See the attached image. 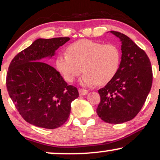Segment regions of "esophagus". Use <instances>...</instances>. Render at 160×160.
I'll return each mask as SVG.
<instances>
[{
    "instance_id": "1",
    "label": "esophagus",
    "mask_w": 160,
    "mask_h": 160,
    "mask_svg": "<svg viewBox=\"0 0 160 160\" xmlns=\"http://www.w3.org/2000/svg\"><path fill=\"white\" fill-rule=\"evenodd\" d=\"M78 92H79L81 96H84V95H86V94L88 92V91L84 89H78Z\"/></svg>"
}]
</instances>
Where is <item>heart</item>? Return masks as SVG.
Masks as SVG:
<instances>
[{
    "mask_svg": "<svg viewBox=\"0 0 160 160\" xmlns=\"http://www.w3.org/2000/svg\"><path fill=\"white\" fill-rule=\"evenodd\" d=\"M67 50L68 53L57 56L56 67L68 82L75 81L83 70L81 82L84 85L102 86L116 76L119 68L121 52L116 44L84 39L72 43Z\"/></svg>",
    "mask_w": 160,
    "mask_h": 160,
    "instance_id": "heart-1",
    "label": "heart"
}]
</instances>
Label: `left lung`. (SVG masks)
I'll return each mask as SVG.
<instances>
[{
  "label": "left lung",
  "instance_id": "1",
  "mask_svg": "<svg viewBox=\"0 0 160 160\" xmlns=\"http://www.w3.org/2000/svg\"><path fill=\"white\" fill-rule=\"evenodd\" d=\"M110 32L121 41L122 60L116 76L98 90L96 113L104 122L120 124L133 119L142 108L152 85V68L145 51L129 37Z\"/></svg>",
  "mask_w": 160,
  "mask_h": 160
}]
</instances>
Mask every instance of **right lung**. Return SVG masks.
Wrapping results in <instances>:
<instances>
[{"label": "right lung", "mask_w": 160, "mask_h": 160, "mask_svg": "<svg viewBox=\"0 0 160 160\" xmlns=\"http://www.w3.org/2000/svg\"><path fill=\"white\" fill-rule=\"evenodd\" d=\"M69 40L68 37L37 39L9 64L8 92L21 116L31 125L47 129L61 127L70 116L71 102L78 97L76 87L68 85L56 68L45 63V58H52Z\"/></svg>", "instance_id": "right-lung-1"}]
</instances>
